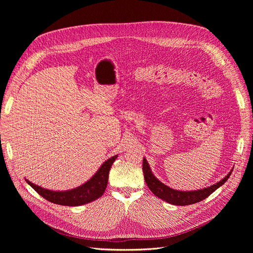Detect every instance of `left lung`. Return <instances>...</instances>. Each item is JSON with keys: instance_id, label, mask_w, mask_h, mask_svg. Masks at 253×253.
I'll return each mask as SVG.
<instances>
[{"instance_id": "left-lung-1", "label": "left lung", "mask_w": 253, "mask_h": 253, "mask_svg": "<svg viewBox=\"0 0 253 253\" xmlns=\"http://www.w3.org/2000/svg\"><path fill=\"white\" fill-rule=\"evenodd\" d=\"M142 170L144 173V178H145V182L148 185L151 192L154 193V195H156L158 198L168 203H171L173 205H179V206L194 204L207 198L211 193H213L216 189L219 188L226 182V180L229 178L232 172L230 171L225 176V178L221 180V181H219L216 184H213L210 187H207L201 190H195V191H180V190H174L166 186L162 182H160L159 180L152 174L149 164L145 158L143 159Z\"/></svg>"}]
</instances>
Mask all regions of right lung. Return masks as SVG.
<instances>
[{
  "instance_id": "add662e5",
  "label": "right lung",
  "mask_w": 253,
  "mask_h": 253,
  "mask_svg": "<svg viewBox=\"0 0 253 253\" xmlns=\"http://www.w3.org/2000/svg\"><path fill=\"white\" fill-rule=\"evenodd\" d=\"M117 155L108 159L102 164L96 174L89 180L88 182L82 186L68 190V191H52L45 188H42L38 185H35L29 180L26 179L27 183L35 190L37 191L42 197L46 200L65 206H79L89 202H92L99 197H101L107 187L108 177H109V171L112 164L116 160Z\"/></svg>"
}]
</instances>
